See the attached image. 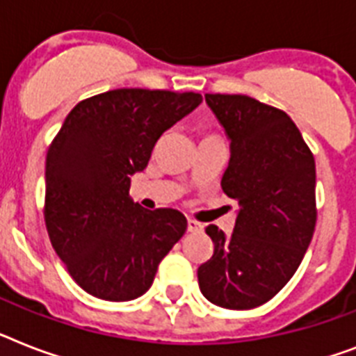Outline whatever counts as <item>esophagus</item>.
Returning <instances> with one entry per match:
<instances>
[{
    "mask_svg": "<svg viewBox=\"0 0 356 356\" xmlns=\"http://www.w3.org/2000/svg\"><path fill=\"white\" fill-rule=\"evenodd\" d=\"M201 230H203V225L195 219H188V232H201Z\"/></svg>",
    "mask_w": 356,
    "mask_h": 356,
    "instance_id": "1",
    "label": "esophagus"
}]
</instances>
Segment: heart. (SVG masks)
<instances>
[{
	"mask_svg": "<svg viewBox=\"0 0 356 356\" xmlns=\"http://www.w3.org/2000/svg\"><path fill=\"white\" fill-rule=\"evenodd\" d=\"M203 138H219L216 133H208V131H203Z\"/></svg>",
	"mask_w": 356,
	"mask_h": 356,
	"instance_id": "obj_1",
	"label": "heart"
}]
</instances>
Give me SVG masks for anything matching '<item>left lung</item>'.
I'll return each mask as SVG.
<instances>
[{
  "label": "left lung",
  "mask_w": 356,
  "mask_h": 356,
  "mask_svg": "<svg viewBox=\"0 0 356 356\" xmlns=\"http://www.w3.org/2000/svg\"><path fill=\"white\" fill-rule=\"evenodd\" d=\"M230 143L221 181L239 204L230 236L207 234L212 258L197 268L204 298L245 311L274 298L300 267L316 227L313 152L287 113L247 95H204Z\"/></svg>",
  "instance_id": "1"
}]
</instances>
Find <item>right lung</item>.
<instances>
[{"label": "right lung", "mask_w": 356, "mask_h": 356, "mask_svg": "<svg viewBox=\"0 0 356 356\" xmlns=\"http://www.w3.org/2000/svg\"><path fill=\"white\" fill-rule=\"evenodd\" d=\"M201 100L192 91L113 89L78 102L63 120L45 161L43 218L54 252L86 293L138 298L186 232L179 210L133 203L129 177Z\"/></svg>", "instance_id": "1"}]
</instances>
